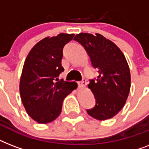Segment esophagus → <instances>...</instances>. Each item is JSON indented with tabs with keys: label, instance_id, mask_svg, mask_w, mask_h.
I'll list each match as a JSON object with an SVG mask.
<instances>
[{
	"label": "esophagus",
	"instance_id": "esophagus-1",
	"mask_svg": "<svg viewBox=\"0 0 149 149\" xmlns=\"http://www.w3.org/2000/svg\"><path fill=\"white\" fill-rule=\"evenodd\" d=\"M86 86V79H83L80 82H79V87H85Z\"/></svg>",
	"mask_w": 149,
	"mask_h": 149
}]
</instances>
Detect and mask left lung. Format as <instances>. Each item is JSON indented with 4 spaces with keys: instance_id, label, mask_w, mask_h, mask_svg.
Returning <instances> with one entry per match:
<instances>
[{
    "instance_id": "1",
    "label": "left lung",
    "mask_w": 149,
    "mask_h": 149,
    "mask_svg": "<svg viewBox=\"0 0 149 149\" xmlns=\"http://www.w3.org/2000/svg\"><path fill=\"white\" fill-rule=\"evenodd\" d=\"M74 40L84 46L93 67L99 72L97 79H90L88 87L96 104L86 111L97 120L113 118L125 106L130 92L131 74L127 60L114 43L100 34L79 33Z\"/></svg>"
}]
</instances>
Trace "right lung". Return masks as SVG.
Wrapping results in <instances>:
<instances>
[{"label":"right lung","instance_id":"add662e5","mask_svg":"<svg viewBox=\"0 0 149 149\" xmlns=\"http://www.w3.org/2000/svg\"><path fill=\"white\" fill-rule=\"evenodd\" d=\"M74 37L60 33L45 38L34 46L24 61L20 80V95L33 120L47 124L60 114L64 98L77 87L75 82L58 80L63 48Z\"/></svg>","mask_w":149,"mask_h":149}]
</instances>
